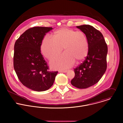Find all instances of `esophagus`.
Returning <instances> with one entry per match:
<instances>
[{"label": "esophagus", "mask_w": 123, "mask_h": 123, "mask_svg": "<svg viewBox=\"0 0 123 123\" xmlns=\"http://www.w3.org/2000/svg\"><path fill=\"white\" fill-rule=\"evenodd\" d=\"M67 70H60V71H59V72L60 73H67Z\"/></svg>", "instance_id": "1"}]
</instances>
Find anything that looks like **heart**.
<instances>
[{
	"label": "heart",
	"instance_id": "1",
	"mask_svg": "<svg viewBox=\"0 0 123 123\" xmlns=\"http://www.w3.org/2000/svg\"><path fill=\"white\" fill-rule=\"evenodd\" d=\"M52 60L50 64L55 68H66L74 63L82 61L86 56L89 50V43L86 34L83 31H76L68 28H61L53 34V38L44 37L41 46L42 54L49 60L59 55Z\"/></svg>",
	"mask_w": 123,
	"mask_h": 123
}]
</instances>
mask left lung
I'll use <instances>...</instances> for the list:
<instances>
[{"instance_id":"1","label":"left lung","mask_w":123,"mask_h":123,"mask_svg":"<svg viewBox=\"0 0 123 123\" xmlns=\"http://www.w3.org/2000/svg\"><path fill=\"white\" fill-rule=\"evenodd\" d=\"M76 28L86 34L89 50L83 62L74 68L71 84L77 88L86 89L97 83L106 72L108 46L102 33L93 27L83 25Z\"/></svg>"}]
</instances>
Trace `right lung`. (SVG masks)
<instances>
[{
    "label": "right lung",
    "mask_w": 123,
    "mask_h": 123,
    "mask_svg": "<svg viewBox=\"0 0 123 123\" xmlns=\"http://www.w3.org/2000/svg\"><path fill=\"white\" fill-rule=\"evenodd\" d=\"M51 27H34L26 30L14 46L13 68L21 83L33 91L42 92L53 85L58 72L49 71L41 46Z\"/></svg>",
    "instance_id": "add662e5"
}]
</instances>
